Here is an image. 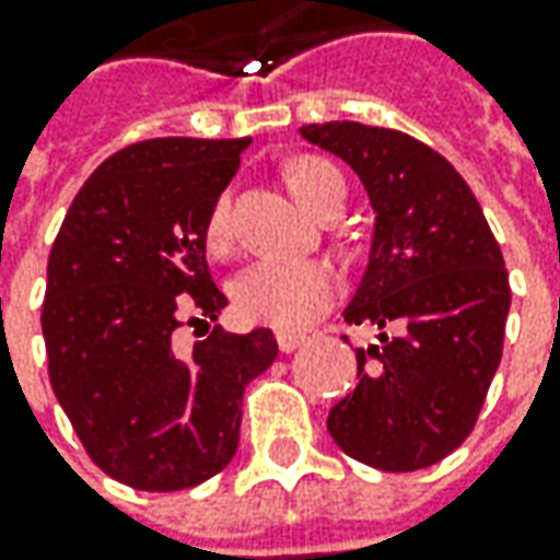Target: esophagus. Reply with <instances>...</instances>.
<instances>
[{
  "label": "esophagus",
  "instance_id": "34e87169",
  "mask_svg": "<svg viewBox=\"0 0 560 560\" xmlns=\"http://www.w3.org/2000/svg\"><path fill=\"white\" fill-rule=\"evenodd\" d=\"M276 340H279L281 353H294L300 343L306 340V335H298V331H279V335H276Z\"/></svg>",
  "mask_w": 560,
  "mask_h": 560
}]
</instances>
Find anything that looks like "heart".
Segmentation results:
<instances>
[{"label": "heart", "instance_id": "obj_1", "mask_svg": "<svg viewBox=\"0 0 560 560\" xmlns=\"http://www.w3.org/2000/svg\"><path fill=\"white\" fill-rule=\"evenodd\" d=\"M284 183L303 207L318 213L338 195H347L343 176L322 158H298L284 166ZM203 238L213 254L229 247V201L210 207ZM340 291L338 272L318 260H260L247 266L232 284L235 313L250 325H269L279 331H300L328 313Z\"/></svg>", "mask_w": 560, "mask_h": 560}]
</instances>
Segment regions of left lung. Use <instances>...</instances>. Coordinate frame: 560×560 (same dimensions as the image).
<instances>
[{"instance_id": "8db88e82", "label": "left lung", "mask_w": 560, "mask_h": 560, "mask_svg": "<svg viewBox=\"0 0 560 560\" xmlns=\"http://www.w3.org/2000/svg\"><path fill=\"white\" fill-rule=\"evenodd\" d=\"M353 166L375 210L369 266L343 318L375 325L359 384L328 412L343 453L377 471H418L474 431L502 359L509 272L468 183L399 129L300 126Z\"/></svg>"}]
</instances>
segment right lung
I'll use <instances>...</instances> for the list:
<instances>
[{"instance_id":"right-lung-1","label":"right lung","mask_w":560,"mask_h":560,"mask_svg":"<svg viewBox=\"0 0 560 560\" xmlns=\"http://www.w3.org/2000/svg\"><path fill=\"white\" fill-rule=\"evenodd\" d=\"M247 145L170 136L110 154L51 244V390L89 458L132 490H188L220 474L238 450L244 387L279 357L269 328L217 325L191 350L176 343L183 325L210 328L229 303L203 225Z\"/></svg>"}]
</instances>
